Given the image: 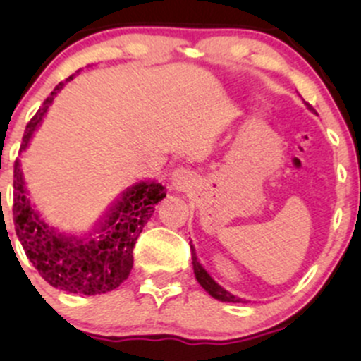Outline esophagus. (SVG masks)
<instances>
[{"label":"esophagus","instance_id":"1","mask_svg":"<svg viewBox=\"0 0 361 361\" xmlns=\"http://www.w3.org/2000/svg\"><path fill=\"white\" fill-rule=\"evenodd\" d=\"M195 183V175L193 171H190L188 168H176L171 175V186L176 192H185V190L192 188Z\"/></svg>","mask_w":361,"mask_h":361}]
</instances>
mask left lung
<instances>
[{
    "label": "left lung",
    "mask_w": 361,
    "mask_h": 361,
    "mask_svg": "<svg viewBox=\"0 0 361 361\" xmlns=\"http://www.w3.org/2000/svg\"><path fill=\"white\" fill-rule=\"evenodd\" d=\"M190 247H192V263H193V273H195V276H197V280H198V283L202 285V287H204L207 292L210 293V295L214 297V299H217V300H222V302H243V299H238V297L235 295H233V293L231 292H227V290H224L221 285L217 283V281H215L212 276L209 275V273H207L205 270H204V267H202L200 264V261H198V258H197V255H195V250H193V246L192 244H190Z\"/></svg>",
    "instance_id": "obj_1"
}]
</instances>
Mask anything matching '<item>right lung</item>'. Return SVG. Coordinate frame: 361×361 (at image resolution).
Instances as JSON below:
<instances>
[{"mask_svg": "<svg viewBox=\"0 0 361 361\" xmlns=\"http://www.w3.org/2000/svg\"><path fill=\"white\" fill-rule=\"evenodd\" d=\"M69 80H73V76ZM62 86L64 82L54 88L51 97H47L27 123L20 151L28 146L35 128L42 122L45 111ZM13 190L15 231L27 258L52 287L81 295L106 293L127 280L134 263L132 251L135 241L154 212V205L166 197L161 183L140 181L122 195L98 229V235L78 239L59 234L39 217L27 198L18 159L15 161Z\"/></svg>", "mask_w": 361, "mask_h": 361, "instance_id": "add662e5", "label": "right lung"}]
</instances>
